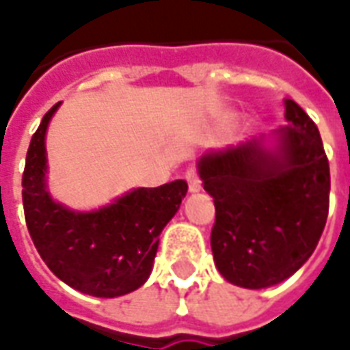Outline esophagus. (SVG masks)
I'll return each instance as SVG.
<instances>
[{"label":"esophagus","instance_id":"1","mask_svg":"<svg viewBox=\"0 0 350 350\" xmlns=\"http://www.w3.org/2000/svg\"><path fill=\"white\" fill-rule=\"evenodd\" d=\"M185 182L189 185L191 193H197L202 187V180H200V176H198L197 168H189L187 172H185Z\"/></svg>","mask_w":350,"mask_h":350}]
</instances>
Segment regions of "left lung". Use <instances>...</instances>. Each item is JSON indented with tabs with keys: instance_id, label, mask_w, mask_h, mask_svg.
I'll list each match as a JSON object with an SVG mask.
<instances>
[{
	"instance_id": "left-lung-1",
	"label": "left lung",
	"mask_w": 350,
	"mask_h": 350,
	"mask_svg": "<svg viewBox=\"0 0 350 350\" xmlns=\"http://www.w3.org/2000/svg\"><path fill=\"white\" fill-rule=\"evenodd\" d=\"M279 153L257 140L198 161L213 197L212 253L221 275L245 288L278 285L306 262L321 240L330 206V167L315 122L293 99Z\"/></svg>"
}]
</instances>
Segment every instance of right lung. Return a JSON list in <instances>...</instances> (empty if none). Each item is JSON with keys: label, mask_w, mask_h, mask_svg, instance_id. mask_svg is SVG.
I'll list each match as a JSON object with an SVG mask.
<instances>
[{"label": "right lung", "mask_w": 350, "mask_h": 350, "mask_svg": "<svg viewBox=\"0 0 350 350\" xmlns=\"http://www.w3.org/2000/svg\"><path fill=\"white\" fill-rule=\"evenodd\" d=\"M57 107L44 114L27 148L22 202L29 236L44 264L72 288L99 298L133 293L150 278L161 230L178 212L187 183L140 187L90 213L57 204L44 183V133Z\"/></svg>", "instance_id": "right-lung-1"}]
</instances>
